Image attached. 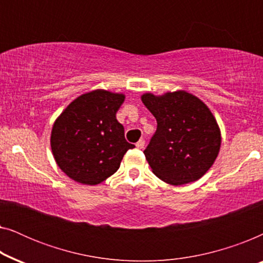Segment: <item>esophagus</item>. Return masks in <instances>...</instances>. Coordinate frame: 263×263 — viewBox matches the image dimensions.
Listing matches in <instances>:
<instances>
[{
  "instance_id": "1",
  "label": "esophagus",
  "mask_w": 263,
  "mask_h": 263,
  "mask_svg": "<svg viewBox=\"0 0 263 263\" xmlns=\"http://www.w3.org/2000/svg\"><path fill=\"white\" fill-rule=\"evenodd\" d=\"M136 148H139V149H142L143 147H145V141H143V140H140V141H138L136 142Z\"/></svg>"
}]
</instances>
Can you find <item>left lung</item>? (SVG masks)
Returning a JSON list of instances; mask_svg holds the SVG:
<instances>
[{
  "label": "left lung",
  "instance_id": "1",
  "mask_svg": "<svg viewBox=\"0 0 263 263\" xmlns=\"http://www.w3.org/2000/svg\"><path fill=\"white\" fill-rule=\"evenodd\" d=\"M142 103L157 120V132L143 151L152 172L171 185L200 179L217 159L221 145L218 122L192 93H143Z\"/></svg>",
  "mask_w": 263,
  "mask_h": 263
}]
</instances>
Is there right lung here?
<instances>
[{
	"label": "right lung",
	"instance_id": "add662e5",
	"mask_svg": "<svg viewBox=\"0 0 263 263\" xmlns=\"http://www.w3.org/2000/svg\"><path fill=\"white\" fill-rule=\"evenodd\" d=\"M123 93L95 89L74 99L53 122L50 136L56 164L73 181L97 185L112 176L134 145L124 139L116 112Z\"/></svg>",
	"mask_w": 263,
	"mask_h": 263
}]
</instances>
